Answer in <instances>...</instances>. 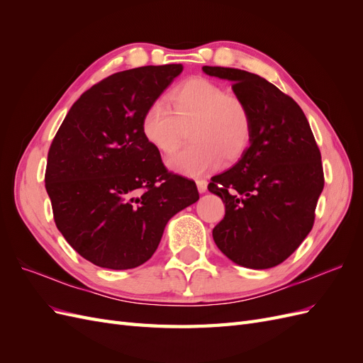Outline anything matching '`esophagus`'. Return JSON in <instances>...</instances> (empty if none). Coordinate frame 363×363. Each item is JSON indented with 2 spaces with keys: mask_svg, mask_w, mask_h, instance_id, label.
<instances>
[{
  "mask_svg": "<svg viewBox=\"0 0 363 363\" xmlns=\"http://www.w3.org/2000/svg\"><path fill=\"white\" fill-rule=\"evenodd\" d=\"M196 188H199V192H206L207 191V182L206 180H196Z\"/></svg>",
  "mask_w": 363,
  "mask_h": 363,
  "instance_id": "1",
  "label": "esophagus"
}]
</instances>
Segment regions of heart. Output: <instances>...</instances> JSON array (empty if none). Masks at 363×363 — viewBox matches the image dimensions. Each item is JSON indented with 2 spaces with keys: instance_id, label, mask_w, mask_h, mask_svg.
<instances>
[{
  "instance_id": "1",
  "label": "heart",
  "mask_w": 363,
  "mask_h": 363,
  "mask_svg": "<svg viewBox=\"0 0 363 363\" xmlns=\"http://www.w3.org/2000/svg\"><path fill=\"white\" fill-rule=\"evenodd\" d=\"M188 130L191 145L168 160V168L186 177H201L221 162L244 155L251 138V116L239 96L218 83L194 77L175 86L167 106L151 104L140 119L142 136L162 155L177 150Z\"/></svg>"
}]
</instances>
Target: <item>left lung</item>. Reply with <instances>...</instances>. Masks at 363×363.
Masks as SVG:
<instances>
[{
  "mask_svg": "<svg viewBox=\"0 0 363 363\" xmlns=\"http://www.w3.org/2000/svg\"><path fill=\"white\" fill-rule=\"evenodd\" d=\"M203 72L232 82L251 116L242 157L207 186L225 206L213 240L236 265L272 268L312 230L324 188L320 148L301 107L272 83L236 68L203 67Z\"/></svg>",
  "mask_w": 363,
  "mask_h": 363,
  "instance_id": "1",
  "label": "left lung"
}]
</instances>
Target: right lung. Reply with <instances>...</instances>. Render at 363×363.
I'll return each instance as SVG.
<instances>
[{"label": "right lung", "mask_w": 363, "mask_h": 363, "mask_svg": "<svg viewBox=\"0 0 363 363\" xmlns=\"http://www.w3.org/2000/svg\"><path fill=\"white\" fill-rule=\"evenodd\" d=\"M183 65L116 72L77 100L48 152L54 221L82 257L131 269L157 250L169 219L199 201L195 182L168 172L140 119Z\"/></svg>", "instance_id": "right-lung-1"}]
</instances>
